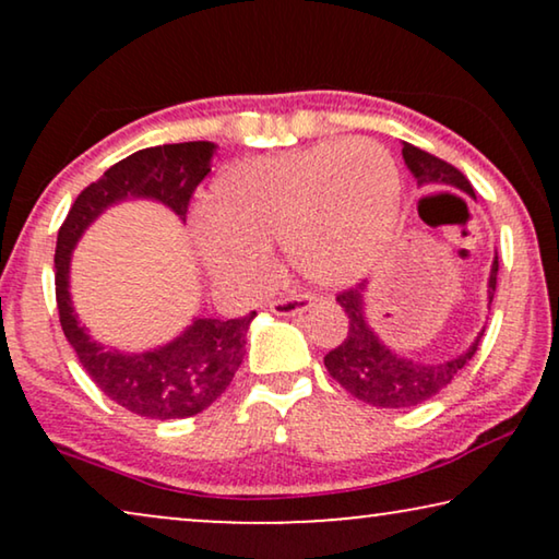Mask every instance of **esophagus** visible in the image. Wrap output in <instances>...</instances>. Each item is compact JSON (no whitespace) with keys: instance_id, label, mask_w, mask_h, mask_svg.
I'll return each instance as SVG.
<instances>
[{"instance_id":"obj_1","label":"esophagus","mask_w":559,"mask_h":559,"mask_svg":"<svg viewBox=\"0 0 559 559\" xmlns=\"http://www.w3.org/2000/svg\"><path fill=\"white\" fill-rule=\"evenodd\" d=\"M312 305V297L310 295H285L280 297V300H274L270 305V310L274 316H300Z\"/></svg>"}]
</instances>
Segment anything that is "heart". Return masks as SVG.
Returning <instances> with one entry per match:
<instances>
[{
    "label": "heart",
    "mask_w": 559,
    "mask_h": 559,
    "mask_svg": "<svg viewBox=\"0 0 559 559\" xmlns=\"http://www.w3.org/2000/svg\"><path fill=\"white\" fill-rule=\"evenodd\" d=\"M402 180L394 157L371 140L241 159L213 186V213L198 218L195 249L213 277L254 287L285 243L305 280L343 287L377 270L394 239Z\"/></svg>",
    "instance_id": "obj_1"
}]
</instances>
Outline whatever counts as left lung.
<instances>
[{
	"instance_id": "obj_1",
	"label": "left lung",
	"mask_w": 559,
	"mask_h": 559,
	"mask_svg": "<svg viewBox=\"0 0 559 559\" xmlns=\"http://www.w3.org/2000/svg\"><path fill=\"white\" fill-rule=\"evenodd\" d=\"M402 157L407 163L409 173L415 175L417 186H435V188H455L476 198L468 178L453 167L445 159L430 155V152L415 147V144L404 142ZM496 274H499V257H493L491 274H488V308L493 302L496 293ZM364 297H366V282L361 285L343 289L335 297L341 310L348 316V335L343 338L341 346L328 350L323 358L325 369L338 384L371 407L384 409H402V407H417L445 389L453 381L465 364L476 356L480 331L476 341L471 343L463 354L453 358H435V361H412V358L396 356L392 348L379 341V335L371 331L369 320L364 312Z\"/></svg>"
}]
</instances>
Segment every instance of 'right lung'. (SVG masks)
I'll return each mask as SVG.
<instances>
[{"instance_id": "1", "label": "right lung", "mask_w": 559, "mask_h": 559, "mask_svg": "<svg viewBox=\"0 0 559 559\" xmlns=\"http://www.w3.org/2000/svg\"><path fill=\"white\" fill-rule=\"evenodd\" d=\"M213 142H180L134 152L81 190L58 231L56 300L68 343L94 384L121 407L150 419H182L211 407L243 361L249 323L243 318H195L178 338L144 354L104 348L79 323L68 293L71 254L83 231L114 203L150 198L186 221L190 198L211 173Z\"/></svg>"}]
</instances>
